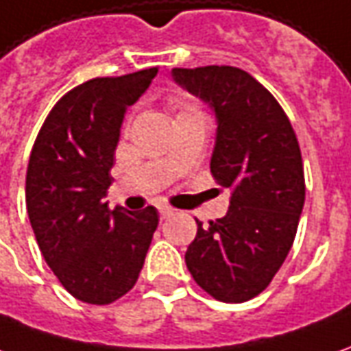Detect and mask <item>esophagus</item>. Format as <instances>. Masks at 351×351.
Listing matches in <instances>:
<instances>
[{"label":"esophagus","instance_id":"1","mask_svg":"<svg viewBox=\"0 0 351 351\" xmlns=\"http://www.w3.org/2000/svg\"><path fill=\"white\" fill-rule=\"evenodd\" d=\"M159 215H161V219H171L173 215H176V209L169 206H161L159 207Z\"/></svg>","mask_w":351,"mask_h":351}]
</instances>
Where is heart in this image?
<instances>
[{
  "instance_id": "1",
  "label": "heart",
  "mask_w": 351,
  "mask_h": 351,
  "mask_svg": "<svg viewBox=\"0 0 351 351\" xmlns=\"http://www.w3.org/2000/svg\"><path fill=\"white\" fill-rule=\"evenodd\" d=\"M171 107L175 109L176 119H180V117L186 115H204V113L199 111V107L194 106L192 101H188L182 95H175V97L171 99Z\"/></svg>"
}]
</instances>
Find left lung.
I'll return each instance as SVG.
<instances>
[{"label":"left lung","instance_id":"left-lung-1","mask_svg":"<svg viewBox=\"0 0 351 351\" xmlns=\"http://www.w3.org/2000/svg\"><path fill=\"white\" fill-rule=\"evenodd\" d=\"M173 78L215 111L211 175L232 190L223 219H195L186 267L215 300L242 304L265 290L294 244L306 202L300 144L273 94L242 69H173Z\"/></svg>","mask_w":351,"mask_h":351}]
</instances>
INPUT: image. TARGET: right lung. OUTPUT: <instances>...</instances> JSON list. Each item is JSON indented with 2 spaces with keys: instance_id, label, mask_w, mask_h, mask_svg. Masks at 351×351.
Listing matches in <instances>:
<instances>
[{
  "instance_id": "add662e5",
  "label": "right lung",
  "mask_w": 351,
  "mask_h": 351,
  "mask_svg": "<svg viewBox=\"0 0 351 351\" xmlns=\"http://www.w3.org/2000/svg\"><path fill=\"white\" fill-rule=\"evenodd\" d=\"M157 66L92 78L66 92L36 136L26 171V211L53 275L76 300L107 306L136 285L159 215L109 209L126 107L152 84Z\"/></svg>"
}]
</instances>
